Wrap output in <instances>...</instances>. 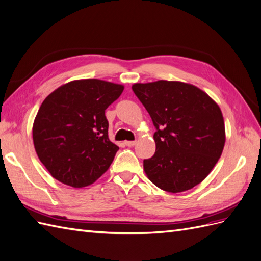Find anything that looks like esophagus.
Here are the masks:
<instances>
[{"mask_svg": "<svg viewBox=\"0 0 261 261\" xmlns=\"http://www.w3.org/2000/svg\"><path fill=\"white\" fill-rule=\"evenodd\" d=\"M125 145L127 147H134L136 145V141L135 140H134V141H125Z\"/></svg>", "mask_w": 261, "mask_h": 261, "instance_id": "1", "label": "esophagus"}]
</instances>
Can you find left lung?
<instances>
[{
  "instance_id": "left-lung-1",
  "label": "left lung",
  "mask_w": 261,
  "mask_h": 261,
  "mask_svg": "<svg viewBox=\"0 0 261 261\" xmlns=\"http://www.w3.org/2000/svg\"><path fill=\"white\" fill-rule=\"evenodd\" d=\"M132 89L153 122L155 152L144 160L148 178L169 193L185 192L208 176L223 151L219 106L196 86L158 81Z\"/></svg>"
}]
</instances>
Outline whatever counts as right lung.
<instances>
[{
  "instance_id": "right-lung-1",
  "label": "right lung",
  "mask_w": 261,
  "mask_h": 261,
  "mask_svg": "<svg viewBox=\"0 0 261 261\" xmlns=\"http://www.w3.org/2000/svg\"><path fill=\"white\" fill-rule=\"evenodd\" d=\"M124 86L100 80L63 85L44 99L33 126L36 152L50 174L75 188L94 183L118 147L108 136L107 108Z\"/></svg>"
}]
</instances>
